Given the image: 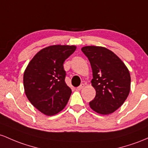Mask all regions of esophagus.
Here are the masks:
<instances>
[{
	"label": "esophagus",
	"instance_id": "obj_1",
	"mask_svg": "<svg viewBox=\"0 0 148 148\" xmlns=\"http://www.w3.org/2000/svg\"><path fill=\"white\" fill-rule=\"evenodd\" d=\"M84 84H81L79 86V87H77V90L79 91V90H81V89H82L83 88H84Z\"/></svg>",
	"mask_w": 148,
	"mask_h": 148
}]
</instances>
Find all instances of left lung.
Masks as SVG:
<instances>
[{
    "instance_id": "8db88e82",
    "label": "left lung",
    "mask_w": 148,
    "mask_h": 148,
    "mask_svg": "<svg viewBox=\"0 0 148 148\" xmlns=\"http://www.w3.org/2000/svg\"><path fill=\"white\" fill-rule=\"evenodd\" d=\"M82 52L92 66V84L96 96L89 102L92 110L108 114L119 108L127 99L131 87L129 71L122 60L107 48L86 46Z\"/></svg>"
}]
</instances>
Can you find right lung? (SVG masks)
I'll use <instances>...</instances> for the list:
<instances>
[{
    "instance_id": "add662e5",
    "label": "right lung",
    "mask_w": 148,
    "mask_h": 148,
    "mask_svg": "<svg viewBox=\"0 0 148 148\" xmlns=\"http://www.w3.org/2000/svg\"><path fill=\"white\" fill-rule=\"evenodd\" d=\"M75 49L73 45L49 46L38 52L25 70V94L46 115L60 112L69 100L72 91L65 82L64 62Z\"/></svg>"
}]
</instances>
